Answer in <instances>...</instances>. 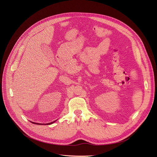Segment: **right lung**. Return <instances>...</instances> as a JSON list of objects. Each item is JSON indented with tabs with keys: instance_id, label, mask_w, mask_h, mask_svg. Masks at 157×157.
Returning <instances> with one entry per match:
<instances>
[{
	"instance_id": "add662e5",
	"label": "right lung",
	"mask_w": 157,
	"mask_h": 157,
	"mask_svg": "<svg viewBox=\"0 0 157 157\" xmlns=\"http://www.w3.org/2000/svg\"><path fill=\"white\" fill-rule=\"evenodd\" d=\"M54 121H53V122H51V123H46V124H42V123H34V122H32V123H33L34 124H52V123H53Z\"/></svg>"
}]
</instances>
